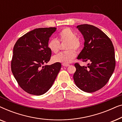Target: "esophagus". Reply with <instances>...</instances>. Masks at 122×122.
<instances>
[{
  "label": "esophagus",
  "instance_id": "obj_1",
  "mask_svg": "<svg viewBox=\"0 0 122 122\" xmlns=\"http://www.w3.org/2000/svg\"><path fill=\"white\" fill-rule=\"evenodd\" d=\"M62 65L64 66H69V64H63Z\"/></svg>",
  "mask_w": 122,
  "mask_h": 122
}]
</instances>
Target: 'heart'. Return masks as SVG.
I'll list each match as a JSON object with an SVG mask.
<instances>
[{
  "mask_svg": "<svg viewBox=\"0 0 122 122\" xmlns=\"http://www.w3.org/2000/svg\"><path fill=\"white\" fill-rule=\"evenodd\" d=\"M58 40L51 39L48 43V47L51 52L57 53L60 49V43H66L65 49L68 50L61 52L52 58L54 62L68 64L76 58V53L74 50L78 51L81 49L82 42L76 33L70 28H64L58 34Z\"/></svg>",
  "mask_w": 122,
  "mask_h": 122,
  "instance_id": "obj_1",
  "label": "heart"
}]
</instances>
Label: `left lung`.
<instances>
[{
	"label": "left lung",
	"instance_id": "1",
	"mask_svg": "<svg viewBox=\"0 0 122 122\" xmlns=\"http://www.w3.org/2000/svg\"><path fill=\"white\" fill-rule=\"evenodd\" d=\"M76 28L84 39V46L77 59L83 61H89L91 63L87 66L75 63L76 71L73 79L81 91L94 92L107 83L114 71V48L109 38L96 26L81 24Z\"/></svg>",
	"mask_w": 122,
	"mask_h": 122
}]
</instances>
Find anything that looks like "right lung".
<instances>
[{"label":"right lung","instance_id":"obj_1","mask_svg":"<svg viewBox=\"0 0 122 122\" xmlns=\"http://www.w3.org/2000/svg\"><path fill=\"white\" fill-rule=\"evenodd\" d=\"M56 29H35L19 38L14 45L11 71L19 86L29 94L41 96L46 93L59 72L61 63L44 66L51 59V51L48 43Z\"/></svg>","mask_w":122,"mask_h":122}]
</instances>
